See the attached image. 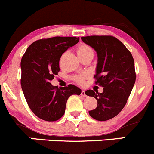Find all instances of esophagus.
Here are the masks:
<instances>
[{
  "label": "esophagus",
  "instance_id": "34e87169",
  "mask_svg": "<svg viewBox=\"0 0 154 154\" xmlns=\"http://www.w3.org/2000/svg\"><path fill=\"white\" fill-rule=\"evenodd\" d=\"M81 95L82 96V97H87L86 94H85V91H82V93H81Z\"/></svg>",
  "mask_w": 154,
  "mask_h": 154
}]
</instances>
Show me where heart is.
Masks as SVG:
<instances>
[{
    "label": "heart",
    "mask_w": 154,
    "mask_h": 154,
    "mask_svg": "<svg viewBox=\"0 0 154 154\" xmlns=\"http://www.w3.org/2000/svg\"><path fill=\"white\" fill-rule=\"evenodd\" d=\"M88 52L94 53V51H93V49L91 48V47L88 46V45H81V46L79 47V48H78V50H77L78 55H79V54H85V53H88ZM85 78V75H79V76L75 77V79L76 82H79V83H82V82H83V80Z\"/></svg>",
    "instance_id": "obj_1"
}]
</instances>
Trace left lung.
Masks as SVG:
<instances>
[{
    "label": "left lung",
    "mask_w": 154,
    "mask_h": 154,
    "mask_svg": "<svg viewBox=\"0 0 154 154\" xmlns=\"http://www.w3.org/2000/svg\"><path fill=\"white\" fill-rule=\"evenodd\" d=\"M97 54L96 84L103 92L88 90L85 94L97 100V106L89 115L97 121H108L118 115L127 103L135 82L134 60L130 51L112 36H82Z\"/></svg>",
    "instance_id": "8db88e82"
}]
</instances>
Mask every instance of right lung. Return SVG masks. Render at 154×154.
Instances as JSON below:
<instances>
[{
	"label": "right lung",
	"instance_id": "right-lung-1",
	"mask_svg": "<svg viewBox=\"0 0 154 154\" xmlns=\"http://www.w3.org/2000/svg\"><path fill=\"white\" fill-rule=\"evenodd\" d=\"M79 37L55 36L33 42L21 60V85L30 110L40 119L55 121L65 113L66 102L82 90L73 85L55 88L50 82L60 71L59 60L69 47L78 43Z\"/></svg>",
	"mask_w": 154,
	"mask_h": 154
}]
</instances>
